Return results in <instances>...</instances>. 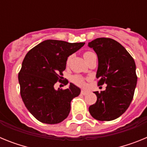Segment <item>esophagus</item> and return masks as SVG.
<instances>
[{"instance_id": "1", "label": "esophagus", "mask_w": 147, "mask_h": 147, "mask_svg": "<svg viewBox=\"0 0 147 147\" xmlns=\"http://www.w3.org/2000/svg\"><path fill=\"white\" fill-rule=\"evenodd\" d=\"M88 91L85 90H82L81 91V94H82V95H86V94H88Z\"/></svg>"}]
</instances>
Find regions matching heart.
<instances>
[{
  "label": "heart",
  "instance_id": "obj_1",
  "mask_svg": "<svg viewBox=\"0 0 147 147\" xmlns=\"http://www.w3.org/2000/svg\"><path fill=\"white\" fill-rule=\"evenodd\" d=\"M93 54H94L92 52H90V51H87V52H85V54H84V57H85V59H88V58H89L90 56L93 55ZM72 80H73V82L75 83V84H76V85H80V86H85V81H84V80H83L81 76H73Z\"/></svg>",
  "mask_w": 147,
  "mask_h": 147
}]
</instances>
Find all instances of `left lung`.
<instances>
[{"instance_id": "1", "label": "left lung", "mask_w": 147, "mask_h": 147, "mask_svg": "<svg viewBox=\"0 0 147 147\" xmlns=\"http://www.w3.org/2000/svg\"><path fill=\"white\" fill-rule=\"evenodd\" d=\"M98 57V85L106 90L94 92L97 101L89 107L92 117L112 121L120 117L129 107L137 84L136 66L125 48L110 38H97L88 42Z\"/></svg>"}]
</instances>
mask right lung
<instances>
[{"mask_svg": "<svg viewBox=\"0 0 147 147\" xmlns=\"http://www.w3.org/2000/svg\"><path fill=\"white\" fill-rule=\"evenodd\" d=\"M85 42H67L47 40L28 51L18 74L23 102L34 117L45 124H54L65 119L71 111V102L81 90L73 83L68 88L56 90L59 75L65 69L67 57ZM68 81L65 82L67 85Z\"/></svg>", "mask_w": 147, "mask_h": 147, "instance_id": "right-lung-1", "label": "right lung"}]
</instances>
